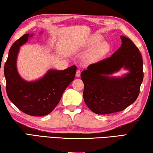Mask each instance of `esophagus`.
<instances>
[{
	"label": "esophagus",
	"mask_w": 153,
	"mask_h": 153,
	"mask_svg": "<svg viewBox=\"0 0 153 153\" xmlns=\"http://www.w3.org/2000/svg\"><path fill=\"white\" fill-rule=\"evenodd\" d=\"M80 74H81V71H80L79 69H78V70L76 71V76L77 77H80Z\"/></svg>",
	"instance_id": "esophagus-1"
}]
</instances>
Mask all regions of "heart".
Segmentation results:
<instances>
[{
  "label": "heart",
  "mask_w": 153,
  "mask_h": 153,
  "mask_svg": "<svg viewBox=\"0 0 153 153\" xmlns=\"http://www.w3.org/2000/svg\"><path fill=\"white\" fill-rule=\"evenodd\" d=\"M103 40L102 36L100 35H94L92 36L91 41H90V45L92 47H94L96 45L97 46L94 48V50L91 53V54L88 56V60L90 62H96L102 56L106 55L110 50V45L106 41H101Z\"/></svg>",
  "instance_id": "heart-1"
}]
</instances>
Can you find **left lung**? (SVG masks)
I'll return each mask as SVG.
<instances>
[{"mask_svg":"<svg viewBox=\"0 0 153 153\" xmlns=\"http://www.w3.org/2000/svg\"><path fill=\"white\" fill-rule=\"evenodd\" d=\"M110 57L90 65L82 71L84 102L92 112L105 115L123 111L137 99L143 80V61L138 47L126 36ZM121 68L129 72L122 77L112 74Z\"/></svg>","mask_w":153,"mask_h":153,"instance_id":"8db88e82","label":"left lung"}]
</instances>
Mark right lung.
<instances>
[{
	"mask_svg": "<svg viewBox=\"0 0 153 153\" xmlns=\"http://www.w3.org/2000/svg\"><path fill=\"white\" fill-rule=\"evenodd\" d=\"M32 36L33 33H25L10 48L4 67L6 90L9 100L22 112L31 116H44L58 105L64 91L74 79L77 67L72 65L61 71L50 69L35 81L23 79L17 71V55L20 46Z\"/></svg>",
	"mask_w": 153,
	"mask_h": 153,
	"instance_id": "obj_1",
	"label": "right lung"
}]
</instances>
